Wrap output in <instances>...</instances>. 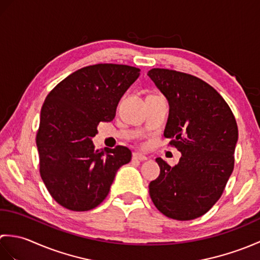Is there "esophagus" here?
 Listing matches in <instances>:
<instances>
[{"label": "esophagus", "instance_id": "34e87169", "mask_svg": "<svg viewBox=\"0 0 260 260\" xmlns=\"http://www.w3.org/2000/svg\"><path fill=\"white\" fill-rule=\"evenodd\" d=\"M133 158L136 161H146L147 157L141 153H133Z\"/></svg>", "mask_w": 260, "mask_h": 260}]
</instances>
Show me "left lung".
<instances>
[{
	"label": "left lung",
	"mask_w": 260,
	"mask_h": 260,
	"mask_svg": "<svg viewBox=\"0 0 260 260\" xmlns=\"http://www.w3.org/2000/svg\"><path fill=\"white\" fill-rule=\"evenodd\" d=\"M169 103L164 136L181 152L171 168L161 157L148 190L154 206L175 220H192L219 200L234 171L238 127L228 104L207 82L175 70L147 73Z\"/></svg>",
	"instance_id": "8db88e82"
}]
</instances>
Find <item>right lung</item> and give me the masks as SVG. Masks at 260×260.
I'll return each mask as SVG.
<instances>
[{
  "label": "right lung",
  "instance_id": "1",
  "mask_svg": "<svg viewBox=\"0 0 260 260\" xmlns=\"http://www.w3.org/2000/svg\"><path fill=\"white\" fill-rule=\"evenodd\" d=\"M140 69L101 63L81 68L49 92L42 105L37 146L41 179L60 206L73 211L96 208L115 175L132 158L125 146L95 151L101 121L113 120Z\"/></svg>",
  "mask_w": 260,
  "mask_h": 260
}]
</instances>
